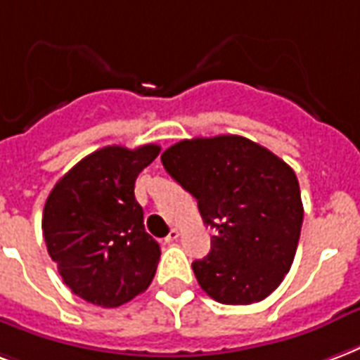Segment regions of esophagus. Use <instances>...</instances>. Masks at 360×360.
<instances>
[{"label":"esophagus","instance_id":"34e87169","mask_svg":"<svg viewBox=\"0 0 360 360\" xmlns=\"http://www.w3.org/2000/svg\"><path fill=\"white\" fill-rule=\"evenodd\" d=\"M179 229H172V231H169V234H167L166 236V240L167 242H175L177 240V238H179Z\"/></svg>","mask_w":360,"mask_h":360}]
</instances>
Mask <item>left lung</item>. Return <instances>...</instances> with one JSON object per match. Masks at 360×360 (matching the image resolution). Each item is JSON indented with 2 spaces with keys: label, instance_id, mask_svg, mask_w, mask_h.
<instances>
[{
  "label": "left lung",
  "instance_id": "left-lung-1",
  "mask_svg": "<svg viewBox=\"0 0 360 360\" xmlns=\"http://www.w3.org/2000/svg\"><path fill=\"white\" fill-rule=\"evenodd\" d=\"M162 164L215 231L210 254L193 263L200 288L225 305H250L275 292L302 233L294 169L240 135L179 141L164 150Z\"/></svg>",
  "mask_w": 360,
  "mask_h": 360
}]
</instances>
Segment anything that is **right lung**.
<instances>
[{
    "mask_svg": "<svg viewBox=\"0 0 360 360\" xmlns=\"http://www.w3.org/2000/svg\"><path fill=\"white\" fill-rule=\"evenodd\" d=\"M158 154V145L98 148L47 196V252L66 286L85 302L118 307L153 282L160 244L145 231L135 179Z\"/></svg>",
    "mask_w": 360,
    "mask_h": 360,
    "instance_id": "right-lung-1",
    "label": "right lung"
}]
</instances>
